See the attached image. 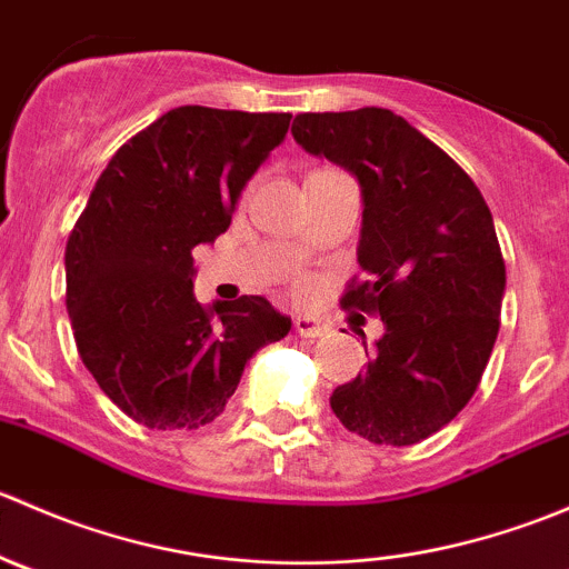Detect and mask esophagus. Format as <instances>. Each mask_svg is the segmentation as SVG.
<instances>
[{
	"label": "esophagus",
	"instance_id": "obj_1",
	"mask_svg": "<svg viewBox=\"0 0 569 569\" xmlns=\"http://www.w3.org/2000/svg\"><path fill=\"white\" fill-rule=\"evenodd\" d=\"M295 330L300 332L302 338H321V336H327V330H330V327H327L325 321L317 317H297Z\"/></svg>",
	"mask_w": 569,
	"mask_h": 569
}]
</instances>
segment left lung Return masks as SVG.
I'll return each instance as SVG.
<instances>
[{"label": "left lung", "instance_id": "obj_1", "mask_svg": "<svg viewBox=\"0 0 569 569\" xmlns=\"http://www.w3.org/2000/svg\"><path fill=\"white\" fill-rule=\"evenodd\" d=\"M291 134L358 176L363 278L341 308L386 325L330 407L371 443L412 446L468 405L498 338L507 267L492 214L460 164L391 109L302 112Z\"/></svg>", "mask_w": 569, "mask_h": 569}]
</instances>
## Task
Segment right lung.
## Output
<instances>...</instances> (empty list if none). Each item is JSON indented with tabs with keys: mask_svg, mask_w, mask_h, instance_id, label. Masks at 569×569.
I'll use <instances>...</instances> for the list:
<instances>
[{
	"mask_svg": "<svg viewBox=\"0 0 569 569\" xmlns=\"http://www.w3.org/2000/svg\"><path fill=\"white\" fill-rule=\"evenodd\" d=\"M289 112L176 107L118 148L66 244V306L82 363L131 421H214L244 363L289 336L263 297L200 306L192 250L231 226L239 192Z\"/></svg>",
	"mask_w": 569,
	"mask_h": 569,
	"instance_id": "obj_1",
	"label": "right lung"
}]
</instances>
